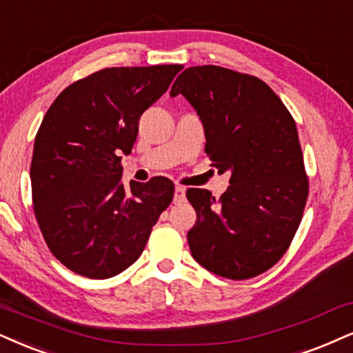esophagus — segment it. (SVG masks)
Wrapping results in <instances>:
<instances>
[{"label":"esophagus","mask_w":353,"mask_h":353,"mask_svg":"<svg viewBox=\"0 0 353 353\" xmlns=\"http://www.w3.org/2000/svg\"><path fill=\"white\" fill-rule=\"evenodd\" d=\"M185 188L183 186H176L175 188V194H173V201L175 203H183L185 201Z\"/></svg>","instance_id":"obj_1"}]
</instances>
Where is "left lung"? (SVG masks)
Listing matches in <instances>:
<instances>
[{
    "mask_svg": "<svg viewBox=\"0 0 353 353\" xmlns=\"http://www.w3.org/2000/svg\"><path fill=\"white\" fill-rule=\"evenodd\" d=\"M176 94L196 110L212 165L230 172L219 199L186 191L196 211L191 255L219 276L254 278L288 250L310 193L293 116L260 78L216 65L186 68L170 91Z\"/></svg>",
    "mask_w": 353,
    "mask_h": 353,
    "instance_id": "1",
    "label": "left lung"
}]
</instances>
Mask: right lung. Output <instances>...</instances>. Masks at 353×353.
Returning a JSON list of instances; mask_svg holds the SVG:
<instances>
[{
    "mask_svg": "<svg viewBox=\"0 0 353 353\" xmlns=\"http://www.w3.org/2000/svg\"><path fill=\"white\" fill-rule=\"evenodd\" d=\"M181 65L112 67L81 78L52 103L30 163L34 214L57 260L81 276L104 280L141 256L173 199L168 178L124 186L139 119Z\"/></svg>",
    "mask_w": 353,
    "mask_h": 353,
    "instance_id": "1",
    "label": "right lung"
}]
</instances>
